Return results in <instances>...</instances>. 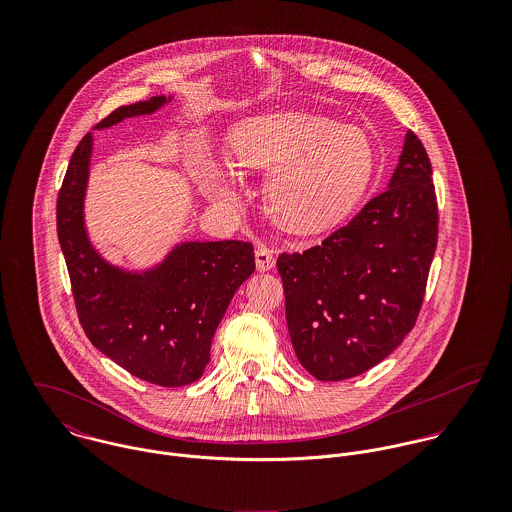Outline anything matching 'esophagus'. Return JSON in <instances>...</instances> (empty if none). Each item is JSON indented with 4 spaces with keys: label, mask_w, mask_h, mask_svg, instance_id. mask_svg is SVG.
<instances>
[{
    "label": "esophagus",
    "mask_w": 512,
    "mask_h": 512,
    "mask_svg": "<svg viewBox=\"0 0 512 512\" xmlns=\"http://www.w3.org/2000/svg\"><path fill=\"white\" fill-rule=\"evenodd\" d=\"M276 266V258H274V252L266 246H258L256 248V268L260 272H268Z\"/></svg>",
    "instance_id": "34e87169"
}]
</instances>
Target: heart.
<instances>
[{"instance_id": "obj_1", "label": "heart", "mask_w": 512, "mask_h": 512, "mask_svg": "<svg viewBox=\"0 0 512 512\" xmlns=\"http://www.w3.org/2000/svg\"><path fill=\"white\" fill-rule=\"evenodd\" d=\"M228 147L236 167L270 171L266 211L293 234H317L339 224L374 175V149L365 132L305 112L244 120L232 130ZM197 177L211 195L228 193L226 173L215 161H197Z\"/></svg>"}]
</instances>
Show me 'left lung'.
I'll return each mask as SVG.
<instances>
[{"instance_id":"8db88e82","label":"left lung","mask_w":512,"mask_h":512,"mask_svg":"<svg viewBox=\"0 0 512 512\" xmlns=\"http://www.w3.org/2000/svg\"><path fill=\"white\" fill-rule=\"evenodd\" d=\"M432 163L410 130L388 189L303 252H282L293 351L317 380L359 376L414 329L438 246Z\"/></svg>"}]
</instances>
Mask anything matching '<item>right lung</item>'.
<instances>
[{"label":"right lung","mask_w":512,"mask_h":512,"mask_svg":"<svg viewBox=\"0 0 512 512\" xmlns=\"http://www.w3.org/2000/svg\"><path fill=\"white\" fill-rule=\"evenodd\" d=\"M165 96L120 106L96 128L155 112ZM92 136L71 155L57 197V234L65 254L78 321L90 343L130 374L157 386H187L211 359L220 319L254 272V246L244 240L187 242L146 274L106 264L82 222Z\"/></svg>","instance_id":"obj_1"}]
</instances>
